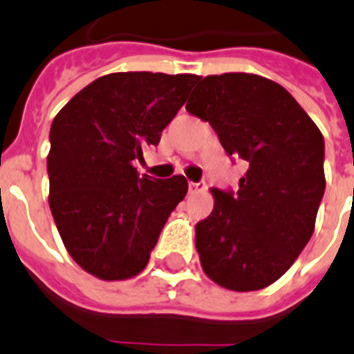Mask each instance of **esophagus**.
Returning <instances> with one entry per match:
<instances>
[{"label":"esophagus","mask_w":354,"mask_h":354,"mask_svg":"<svg viewBox=\"0 0 354 354\" xmlns=\"http://www.w3.org/2000/svg\"><path fill=\"white\" fill-rule=\"evenodd\" d=\"M205 190V185L201 183H190V194H197V192Z\"/></svg>","instance_id":"obj_1"}]
</instances>
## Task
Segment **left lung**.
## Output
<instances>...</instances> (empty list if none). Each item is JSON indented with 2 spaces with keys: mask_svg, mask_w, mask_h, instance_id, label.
<instances>
[{
  "mask_svg": "<svg viewBox=\"0 0 354 354\" xmlns=\"http://www.w3.org/2000/svg\"><path fill=\"white\" fill-rule=\"evenodd\" d=\"M186 111L248 164L236 194L210 190L214 210L195 225L201 267L228 290L265 289L315 232L325 190L322 131L285 87L250 73L205 76Z\"/></svg>",
  "mask_w": 354,
  "mask_h": 354,
  "instance_id": "obj_1",
  "label": "left lung"
}]
</instances>
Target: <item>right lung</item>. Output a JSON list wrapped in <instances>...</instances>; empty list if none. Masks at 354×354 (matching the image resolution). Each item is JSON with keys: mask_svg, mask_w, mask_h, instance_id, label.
<instances>
[{"mask_svg": "<svg viewBox=\"0 0 354 354\" xmlns=\"http://www.w3.org/2000/svg\"><path fill=\"white\" fill-rule=\"evenodd\" d=\"M197 75L111 73L76 93L50 126L49 206L69 256L104 281L142 272L188 180L138 177Z\"/></svg>", "mask_w": 354, "mask_h": 354, "instance_id": "right-lung-1", "label": "right lung"}]
</instances>
